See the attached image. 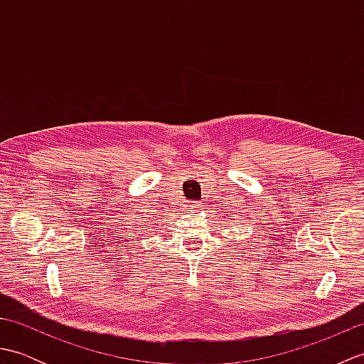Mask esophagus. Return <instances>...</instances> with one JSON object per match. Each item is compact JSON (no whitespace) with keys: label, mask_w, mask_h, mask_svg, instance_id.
Returning <instances> with one entry per match:
<instances>
[{"label":"esophagus","mask_w":364,"mask_h":364,"mask_svg":"<svg viewBox=\"0 0 364 364\" xmlns=\"http://www.w3.org/2000/svg\"><path fill=\"white\" fill-rule=\"evenodd\" d=\"M198 208H200V203H198V202H194V203H192V205L188 208V210H191V211H197Z\"/></svg>","instance_id":"obj_1"}]
</instances>
